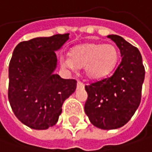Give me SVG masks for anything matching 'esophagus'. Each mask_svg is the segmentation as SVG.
Returning <instances> with one entry per match:
<instances>
[{
    "label": "esophagus",
    "mask_w": 152,
    "mask_h": 152,
    "mask_svg": "<svg viewBox=\"0 0 152 152\" xmlns=\"http://www.w3.org/2000/svg\"><path fill=\"white\" fill-rule=\"evenodd\" d=\"M77 88H84V84L83 83H81V82H77Z\"/></svg>",
    "instance_id": "34e87169"
}]
</instances>
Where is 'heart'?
Segmentation results:
<instances>
[{
  "instance_id": "obj_1",
  "label": "heart",
  "mask_w": 152,
  "mask_h": 152,
  "mask_svg": "<svg viewBox=\"0 0 152 152\" xmlns=\"http://www.w3.org/2000/svg\"><path fill=\"white\" fill-rule=\"evenodd\" d=\"M119 50L112 44L88 42L75 46L69 58L61 60L62 67L71 70L84 67V74L89 80H102L108 76L118 64Z\"/></svg>"
}]
</instances>
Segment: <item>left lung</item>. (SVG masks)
Here are the masks:
<instances>
[{"label": "left lung", "mask_w": 152, "mask_h": 152, "mask_svg": "<svg viewBox=\"0 0 152 152\" xmlns=\"http://www.w3.org/2000/svg\"><path fill=\"white\" fill-rule=\"evenodd\" d=\"M121 50V63L108 78L86 86L84 111L94 126L120 128L131 120L141 101L145 67L138 48L118 35H108Z\"/></svg>", "instance_id": "1"}]
</instances>
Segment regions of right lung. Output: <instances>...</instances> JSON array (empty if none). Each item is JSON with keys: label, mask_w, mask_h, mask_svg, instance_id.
I'll return each instance as SVG.
<instances>
[{"label": "right lung", "mask_w": 152, "mask_h": 152, "mask_svg": "<svg viewBox=\"0 0 152 152\" xmlns=\"http://www.w3.org/2000/svg\"><path fill=\"white\" fill-rule=\"evenodd\" d=\"M69 35L35 38L20 42L14 50L8 69V100L18 120L31 129L56 125L63 103L76 90V80L54 73L58 64L55 51Z\"/></svg>", "instance_id": "1"}]
</instances>
